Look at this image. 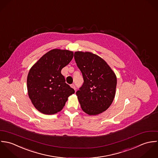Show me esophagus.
<instances>
[{
    "instance_id": "esophagus-1",
    "label": "esophagus",
    "mask_w": 158,
    "mask_h": 158,
    "mask_svg": "<svg viewBox=\"0 0 158 158\" xmlns=\"http://www.w3.org/2000/svg\"><path fill=\"white\" fill-rule=\"evenodd\" d=\"M71 87L73 88V89H74V90H76V86H75V85L73 84H71Z\"/></svg>"
}]
</instances>
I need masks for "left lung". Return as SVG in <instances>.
Listing matches in <instances>:
<instances>
[{"label":"left lung","instance_id":"1","mask_svg":"<svg viewBox=\"0 0 158 158\" xmlns=\"http://www.w3.org/2000/svg\"><path fill=\"white\" fill-rule=\"evenodd\" d=\"M74 59L84 79L82 85L76 92L81 108L90 115L99 114L112 103L116 76L102 59L91 52L77 51Z\"/></svg>","mask_w":158,"mask_h":158}]
</instances>
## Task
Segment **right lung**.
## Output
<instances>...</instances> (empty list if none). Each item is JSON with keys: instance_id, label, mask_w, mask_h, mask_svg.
<instances>
[{"instance_id": "right-lung-1", "label": "right lung", "mask_w": 158, "mask_h": 158, "mask_svg": "<svg viewBox=\"0 0 158 158\" xmlns=\"http://www.w3.org/2000/svg\"><path fill=\"white\" fill-rule=\"evenodd\" d=\"M73 57L72 51L55 49L45 54L30 69L27 79L28 94L40 112L57 113L63 109L68 96L74 94L61 73Z\"/></svg>"}]
</instances>
